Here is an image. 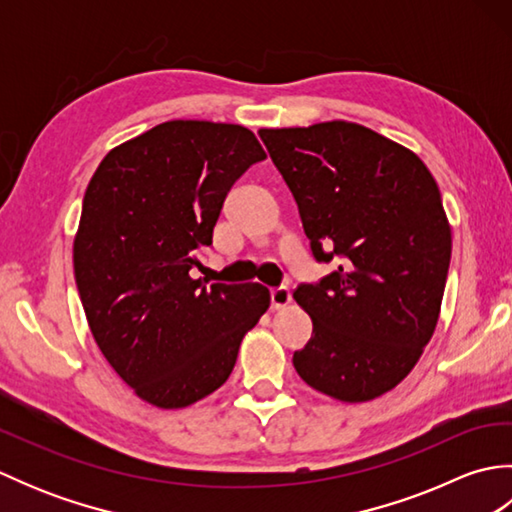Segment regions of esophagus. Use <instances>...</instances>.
<instances>
[{
    "mask_svg": "<svg viewBox=\"0 0 512 512\" xmlns=\"http://www.w3.org/2000/svg\"><path fill=\"white\" fill-rule=\"evenodd\" d=\"M290 301H292V297H290V290H288V288H275V290H270V308H273V310L286 308Z\"/></svg>",
    "mask_w": 512,
    "mask_h": 512,
    "instance_id": "34e87169",
    "label": "esophagus"
}]
</instances>
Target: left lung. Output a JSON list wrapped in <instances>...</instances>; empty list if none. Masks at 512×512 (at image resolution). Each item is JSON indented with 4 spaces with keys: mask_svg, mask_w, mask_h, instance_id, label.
I'll return each mask as SVG.
<instances>
[{
    "mask_svg": "<svg viewBox=\"0 0 512 512\" xmlns=\"http://www.w3.org/2000/svg\"><path fill=\"white\" fill-rule=\"evenodd\" d=\"M259 138L314 259H341L295 290L312 336L292 365L336 400L383 396L418 363L440 317L451 226L438 184L413 151L356 123L259 129Z\"/></svg>",
    "mask_w": 512,
    "mask_h": 512,
    "instance_id": "left-lung-1",
    "label": "left lung"
}]
</instances>
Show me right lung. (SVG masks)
I'll return each mask as SVG.
<instances>
[{"label": "right lung", "mask_w": 512, "mask_h": 512, "mask_svg": "<svg viewBox=\"0 0 512 512\" xmlns=\"http://www.w3.org/2000/svg\"><path fill=\"white\" fill-rule=\"evenodd\" d=\"M264 158L242 125L169 121L114 147L85 189L76 288L107 363L149 405L189 407L222 387L270 306L259 284L189 277L226 193Z\"/></svg>", "instance_id": "add662e5"}]
</instances>
